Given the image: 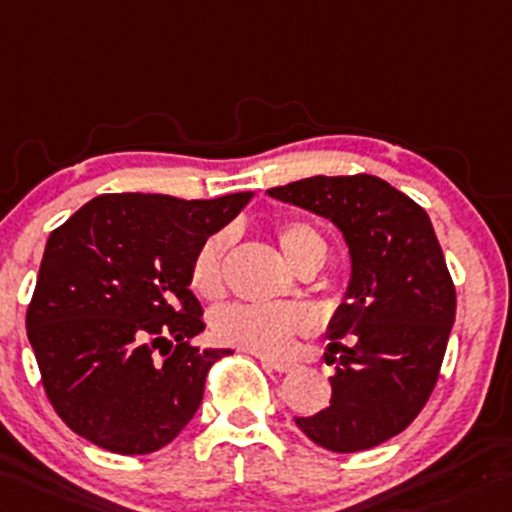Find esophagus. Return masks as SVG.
<instances>
[{
	"label": "esophagus",
	"mask_w": 512,
	"mask_h": 512,
	"mask_svg": "<svg viewBox=\"0 0 512 512\" xmlns=\"http://www.w3.org/2000/svg\"><path fill=\"white\" fill-rule=\"evenodd\" d=\"M262 365L270 370H277V373H292L297 365L294 363H287V360H270V358H262Z\"/></svg>",
	"instance_id": "34e87169"
}]
</instances>
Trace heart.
<instances>
[{
    "label": "heart",
    "instance_id": "heart-1",
    "mask_svg": "<svg viewBox=\"0 0 512 512\" xmlns=\"http://www.w3.org/2000/svg\"><path fill=\"white\" fill-rule=\"evenodd\" d=\"M279 247L294 270L311 260L324 262V238L301 220H279L274 225ZM230 245L228 230L211 233L196 247L188 267L191 289L203 299H218L223 292V260ZM311 328V314L299 304H233L213 316V336L225 346L260 355L284 358L294 338Z\"/></svg>",
    "mask_w": 512,
    "mask_h": 512
}]
</instances>
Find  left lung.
Here are the masks:
<instances>
[{
  "label": "left lung",
  "instance_id": "1",
  "mask_svg": "<svg viewBox=\"0 0 512 512\" xmlns=\"http://www.w3.org/2000/svg\"><path fill=\"white\" fill-rule=\"evenodd\" d=\"M267 193L324 215L351 252L346 301L328 324L331 405L294 422L328 451L373 449L427 405L454 326L456 289L432 220L370 174L311 176Z\"/></svg>",
  "mask_w": 512,
  "mask_h": 512
}]
</instances>
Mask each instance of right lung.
Segmentation results:
<instances>
[{"label": "right lung", "mask_w": 512, "mask_h": 512, "mask_svg": "<svg viewBox=\"0 0 512 512\" xmlns=\"http://www.w3.org/2000/svg\"><path fill=\"white\" fill-rule=\"evenodd\" d=\"M252 191L211 201L102 193L51 233L26 333L58 417L112 454H152L201 407L223 348L188 289L196 247L242 211Z\"/></svg>", "instance_id": "right-lung-1"}]
</instances>
